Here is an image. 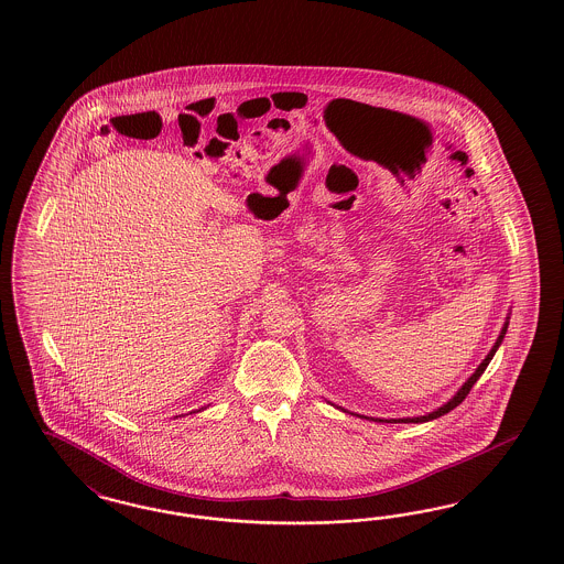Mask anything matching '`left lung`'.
I'll list each match as a JSON object with an SVG mask.
<instances>
[{
  "label": "left lung",
  "instance_id": "obj_1",
  "mask_svg": "<svg viewBox=\"0 0 564 564\" xmlns=\"http://www.w3.org/2000/svg\"><path fill=\"white\" fill-rule=\"evenodd\" d=\"M506 327H508V325H505V329H502V333H500V337H498L496 346H494V348H491V351L487 354V358L486 360H484V362H481V365H479V369L473 372V377H470V379L466 381L463 388L458 389V393H456V395H454V398H452V400H449L447 404H444V406H442V409L440 410H435V412H431V414H427V416H416V419H400V421H393V423H425V421H433V419H437V416H444V414H447L449 410H454L456 409V406H458V404H463V402H465L466 395H468V391H470V389H473V386L477 383V379H479V377L484 375V370L487 369L489 360L494 358V354H496V350L500 348V344H502V339H505Z\"/></svg>",
  "mask_w": 564,
  "mask_h": 564
}]
</instances>
